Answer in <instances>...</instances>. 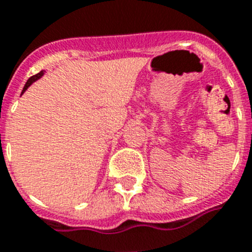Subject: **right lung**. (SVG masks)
I'll return each instance as SVG.
<instances>
[{"label": "right lung", "instance_id": "add662e5", "mask_svg": "<svg viewBox=\"0 0 252 252\" xmlns=\"http://www.w3.org/2000/svg\"><path fill=\"white\" fill-rule=\"evenodd\" d=\"M43 74H44V71L42 70V71H39V73H38V74H35V75H33V77H31V78H29V79H28V82H27V83H25L24 88H23V92H22V94H24L25 91L28 90V87L31 86L32 83H34L35 80H38V79H39V78H41L42 75H43Z\"/></svg>", "mask_w": 252, "mask_h": 252}]
</instances>
